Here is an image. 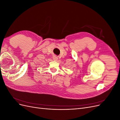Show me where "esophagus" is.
<instances>
[{"instance_id":"34e87169","label":"esophagus","mask_w":120,"mask_h":120,"mask_svg":"<svg viewBox=\"0 0 120 120\" xmlns=\"http://www.w3.org/2000/svg\"><path fill=\"white\" fill-rule=\"evenodd\" d=\"M53 60L54 61H56V60H58V57H57L56 56H53Z\"/></svg>"}]
</instances>
